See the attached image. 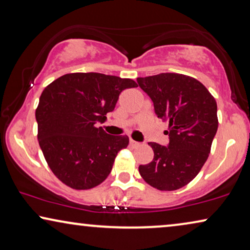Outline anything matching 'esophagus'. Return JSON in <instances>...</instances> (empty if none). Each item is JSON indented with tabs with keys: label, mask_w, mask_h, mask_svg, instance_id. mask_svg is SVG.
<instances>
[{
	"label": "esophagus",
	"mask_w": 250,
	"mask_h": 250,
	"mask_svg": "<svg viewBox=\"0 0 250 250\" xmlns=\"http://www.w3.org/2000/svg\"><path fill=\"white\" fill-rule=\"evenodd\" d=\"M130 146L131 147H137V146H139V143H137V142H135V140L133 139H130Z\"/></svg>",
	"instance_id": "esophagus-1"
}]
</instances>
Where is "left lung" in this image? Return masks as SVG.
<instances>
[{
	"instance_id": "left-lung-1",
	"label": "left lung",
	"mask_w": 250,
	"mask_h": 250,
	"mask_svg": "<svg viewBox=\"0 0 250 250\" xmlns=\"http://www.w3.org/2000/svg\"><path fill=\"white\" fill-rule=\"evenodd\" d=\"M150 97L157 117L168 124V145L148 143L154 159L139 165L147 184L162 191L177 190L194 179L208 159L217 131V105L205 86L180 73L137 78Z\"/></svg>"
}]
</instances>
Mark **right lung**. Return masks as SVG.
I'll return each instance as SVG.
<instances>
[{
    "label": "right lung",
    "instance_id": "right-lung-1",
    "mask_svg": "<svg viewBox=\"0 0 250 250\" xmlns=\"http://www.w3.org/2000/svg\"><path fill=\"white\" fill-rule=\"evenodd\" d=\"M132 87V79L96 72L66 73L45 87L35 113L37 138L47 165L65 186L87 190L108 177L129 138L107 135L96 124Z\"/></svg>",
    "mask_w": 250,
    "mask_h": 250
}]
</instances>
